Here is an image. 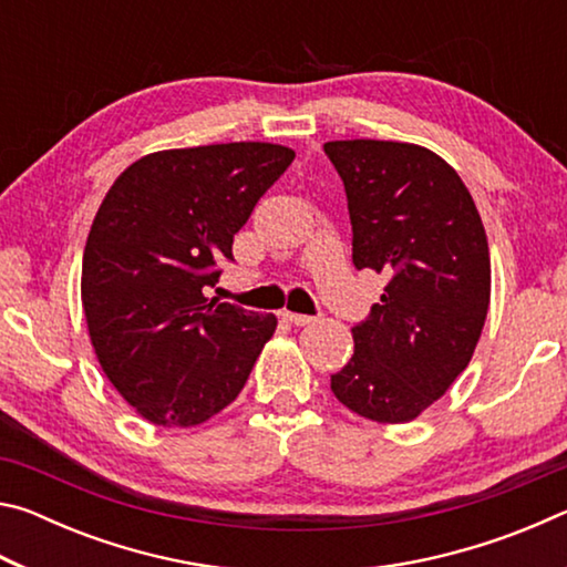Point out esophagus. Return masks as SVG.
<instances>
[{
	"label": "esophagus",
	"mask_w": 567,
	"mask_h": 567,
	"mask_svg": "<svg viewBox=\"0 0 567 567\" xmlns=\"http://www.w3.org/2000/svg\"><path fill=\"white\" fill-rule=\"evenodd\" d=\"M282 318L287 320V322H292V324H297V328H302V324H312L315 320L318 318H312V315H300V312H282Z\"/></svg>",
	"instance_id": "obj_1"
}]
</instances>
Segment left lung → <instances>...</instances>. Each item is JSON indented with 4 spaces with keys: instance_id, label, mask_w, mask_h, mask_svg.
<instances>
[{
    "instance_id": "1",
    "label": "left lung",
    "mask_w": 567,
    "mask_h": 567,
    "mask_svg": "<svg viewBox=\"0 0 567 567\" xmlns=\"http://www.w3.org/2000/svg\"><path fill=\"white\" fill-rule=\"evenodd\" d=\"M324 155L342 177L352 262L390 280L354 324L350 362L330 378L344 408L410 422L473 358L491 305L483 219L457 172L410 142L338 140Z\"/></svg>"
}]
</instances>
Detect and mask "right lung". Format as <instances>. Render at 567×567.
<instances>
[{
	"instance_id": "add662e5",
	"label": "right lung",
	"mask_w": 567,
	"mask_h": 567,
	"mask_svg": "<svg viewBox=\"0 0 567 567\" xmlns=\"http://www.w3.org/2000/svg\"><path fill=\"white\" fill-rule=\"evenodd\" d=\"M292 159L270 142L162 150L102 199L82 257L84 318L104 375L152 425L195 427L225 410L272 338L275 315L205 292Z\"/></svg>"
}]
</instances>
